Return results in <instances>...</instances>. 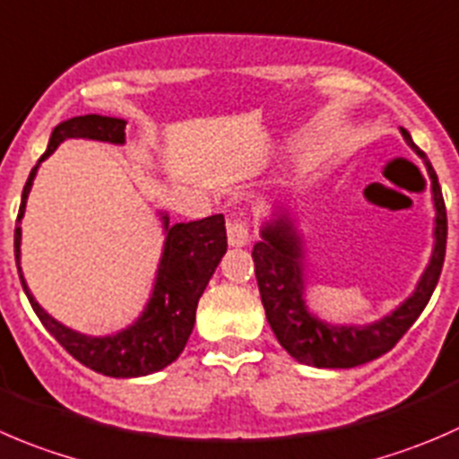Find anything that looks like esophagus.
<instances>
[{"instance_id":"esophagus-1","label":"esophagus","mask_w":459,"mask_h":459,"mask_svg":"<svg viewBox=\"0 0 459 459\" xmlns=\"http://www.w3.org/2000/svg\"><path fill=\"white\" fill-rule=\"evenodd\" d=\"M228 243L231 247H245V245L249 243V230L245 223H238V221H234V223L228 225Z\"/></svg>"}]
</instances>
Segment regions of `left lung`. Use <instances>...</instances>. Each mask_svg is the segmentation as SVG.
I'll use <instances>...</instances> for the list:
<instances>
[{
  "label": "left lung",
  "instance_id": "8db88e82",
  "mask_svg": "<svg viewBox=\"0 0 459 459\" xmlns=\"http://www.w3.org/2000/svg\"><path fill=\"white\" fill-rule=\"evenodd\" d=\"M402 131L408 147L421 158L433 194V249L415 290L382 319L370 324H333L316 315L307 301V258L301 216L288 203L274 201L270 214L261 221V240L254 245L258 292L265 307L267 324L281 346L299 364L315 368H355L388 352L406 334L429 303L446 252V207L437 176L426 153Z\"/></svg>",
  "mask_w": 459,
  "mask_h": 459
}]
</instances>
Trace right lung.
Masks as SVG:
<instances>
[{"label": "right lung", "instance_id": "obj_1", "mask_svg": "<svg viewBox=\"0 0 459 459\" xmlns=\"http://www.w3.org/2000/svg\"><path fill=\"white\" fill-rule=\"evenodd\" d=\"M125 126L126 120L122 117L98 116V113H86V116H75L60 122L53 129L47 152L30 169L24 192H22L20 214H17L15 225L17 270H20L22 288H24L35 315L39 316L44 328L60 342V346H65L66 352L74 355L80 364L95 373L117 379L153 375L178 359L189 334H192L194 324H196L198 299L205 292L223 254L228 252L223 214L169 225V214L165 210H158L165 243H162L160 258H158L152 294L135 321L116 333L84 334L57 321L39 306L26 283L24 272H22V219H24L26 201H29L39 165L65 140L84 138L108 144H125Z\"/></svg>", "mask_w": 459, "mask_h": 459}]
</instances>
